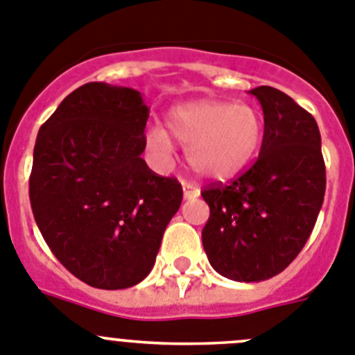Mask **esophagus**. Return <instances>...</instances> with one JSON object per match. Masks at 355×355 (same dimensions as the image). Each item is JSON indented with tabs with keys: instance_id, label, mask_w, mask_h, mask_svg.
<instances>
[{
	"instance_id": "1",
	"label": "esophagus",
	"mask_w": 355,
	"mask_h": 355,
	"mask_svg": "<svg viewBox=\"0 0 355 355\" xmlns=\"http://www.w3.org/2000/svg\"><path fill=\"white\" fill-rule=\"evenodd\" d=\"M182 189H184V200H196V198L200 196V189L194 184L184 182V184H182Z\"/></svg>"
}]
</instances>
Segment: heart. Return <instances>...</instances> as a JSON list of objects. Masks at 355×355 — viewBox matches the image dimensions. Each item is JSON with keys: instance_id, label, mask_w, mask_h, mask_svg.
<instances>
[{"instance_id": "obj_1", "label": "heart", "mask_w": 355, "mask_h": 355, "mask_svg": "<svg viewBox=\"0 0 355 355\" xmlns=\"http://www.w3.org/2000/svg\"><path fill=\"white\" fill-rule=\"evenodd\" d=\"M166 128L145 132L148 150L161 161L171 152V139L187 148V161L198 175L227 180L240 173L259 150L264 137L261 112L247 103L194 99L166 114Z\"/></svg>"}]
</instances>
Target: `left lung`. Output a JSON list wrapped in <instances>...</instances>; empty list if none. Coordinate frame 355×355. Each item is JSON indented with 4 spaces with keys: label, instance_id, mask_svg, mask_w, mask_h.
<instances>
[{
    "label": "left lung",
    "instance_id": "obj_1",
    "mask_svg": "<svg viewBox=\"0 0 355 355\" xmlns=\"http://www.w3.org/2000/svg\"><path fill=\"white\" fill-rule=\"evenodd\" d=\"M264 114L257 161L230 185H210L203 247L211 268L234 282H261L286 270L315 226L326 166L315 119L291 96L250 91Z\"/></svg>",
    "mask_w": 355,
    "mask_h": 355
}]
</instances>
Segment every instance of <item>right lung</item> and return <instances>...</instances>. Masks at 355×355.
Wrapping results in <instances>:
<instances>
[{
	"mask_svg": "<svg viewBox=\"0 0 355 355\" xmlns=\"http://www.w3.org/2000/svg\"><path fill=\"white\" fill-rule=\"evenodd\" d=\"M148 107L131 87L89 82L40 128L29 200L59 263L98 289L140 284L182 203L177 178L141 159Z\"/></svg>",
	"mask_w": 355,
	"mask_h": 355,
	"instance_id": "obj_1",
	"label": "right lung"
}]
</instances>
